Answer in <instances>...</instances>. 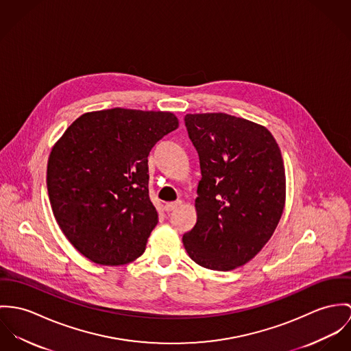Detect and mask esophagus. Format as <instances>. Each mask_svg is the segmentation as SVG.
<instances>
[{
	"instance_id": "esophagus-1",
	"label": "esophagus",
	"mask_w": 351,
	"mask_h": 351,
	"mask_svg": "<svg viewBox=\"0 0 351 351\" xmlns=\"http://www.w3.org/2000/svg\"><path fill=\"white\" fill-rule=\"evenodd\" d=\"M180 204H182V200L169 202V203H165V206H164V210H165L167 213H171V211H173L175 208H178Z\"/></svg>"
}]
</instances>
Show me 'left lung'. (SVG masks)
<instances>
[{"label": "left lung", "instance_id": "8db88e82", "mask_svg": "<svg viewBox=\"0 0 351 351\" xmlns=\"http://www.w3.org/2000/svg\"><path fill=\"white\" fill-rule=\"evenodd\" d=\"M202 178L197 219L184 233L191 260L228 272L250 261L269 241L285 202L280 148L264 126L225 113L187 114Z\"/></svg>", "mask_w": 351, "mask_h": 351}]
</instances>
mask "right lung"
Listing matches in <instances>:
<instances>
[{"label": "right lung", "mask_w": 351, "mask_h": 351, "mask_svg": "<svg viewBox=\"0 0 351 351\" xmlns=\"http://www.w3.org/2000/svg\"><path fill=\"white\" fill-rule=\"evenodd\" d=\"M178 126L168 112L116 108L80 116L53 147L47 168L51 207L90 261L117 267L145 252L158 222L148 156Z\"/></svg>", "instance_id": "obj_1"}]
</instances>
